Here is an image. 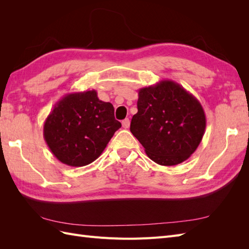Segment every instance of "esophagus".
<instances>
[{
  "mask_svg": "<svg viewBox=\"0 0 249 249\" xmlns=\"http://www.w3.org/2000/svg\"><path fill=\"white\" fill-rule=\"evenodd\" d=\"M122 124H123L124 129H129V127H130V119L129 118L124 119Z\"/></svg>",
  "mask_w": 249,
  "mask_h": 249,
  "instance_id": "1",
  "label": "esophagus"
}]
</instances>
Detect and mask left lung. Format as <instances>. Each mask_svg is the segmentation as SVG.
I'll return each mask as SVG.
<instances>
[{
  "mask_svg": "<svg viewBox=\"0 0 249 249\" xmlns=\"http://www.w3.org/2000/svg\"><path fill=\"white\" fill-rule=\"evenodd\" d=\"M138 112L130 130L150 160L163 166L186 161L206 130L199 101L178 83L163 80L138 90Z\"/></svg>",
  "mask_w": 249,
  "mask_h": 249,
  "instance_id": "1",
  "label": "left lung"
}]
</instances>
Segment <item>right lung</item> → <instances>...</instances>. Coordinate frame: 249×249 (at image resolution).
I'll list each match as a JSON object with an SVG mask.
<instances>
[{
	"instance_id": "add662e5",
	"label": "right lung",
	"mask_w": 249,
	"mask_h": 249,
	"mask_svg": "<svg viewBox=\"0 0 249 249\" xmlns=\"http://www.w3.org/2000/svg\"><path fill=\"white\" fill-rule=\"evenodd\" d=\"M120 126L113 105L87 90L66 94L55 105L44 122L43 137L60 162L82 167L102 155Z\"/></svg>"
}]
</instances>
